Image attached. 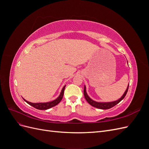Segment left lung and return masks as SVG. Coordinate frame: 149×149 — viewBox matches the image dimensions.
<instances>
[{
	"label": "left lung",
	"mask_w": 149,
	"mask_h": 149,
	"mask_svg": "<svg viewBox=\"0 0 149 149\" xmlns=\"http://www.w3.org/2000/svg\"><path fill=\"white\" fill-rule=\"evenodd\" d=\"M129 85L127 86V89L125 90V91L124 93V94H123V96H122L119 100H117L116 101H113V102H96L93 100H92L91 98H90L88 95L86 93V87L84 86V97L86 99V100L88 101V102L89 104L90 105H91L92 106L98 108V109H110V108L114 107V106H116V104H118L119 102H120L122 100H123L124 98V97L125 96L126 94L127 93L128 89H129Z\"/></svg>",
	"instance_id": "1"
}]
</instances>
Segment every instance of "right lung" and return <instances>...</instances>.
<instances>
[{"mask_svg":"<svg viewBox=\"0 0 149 149\" xmlns=\"http://www.w3.org/2000/svg\"><path fill=\"white\" fill-rule=\"evenodd\" d=\"M66 86L63 88L62 90H61V92L60 94V96H58V98H56L55 100H54L53 101L51 102H39V103H32V102H29L27 101H26L25 100H24L26 102L28 103L29 104H30V106H33V107L36 108V109H39V110H46L48 109H49V108H51L52 107L55 106L56 105H57L58 103H59L63 98V94H64V91H65V88Z\"/></svg>","mask_w":149,"mask_h":149,"instance_id":"right-lung-1","label":"right lung"}]
</instances>
